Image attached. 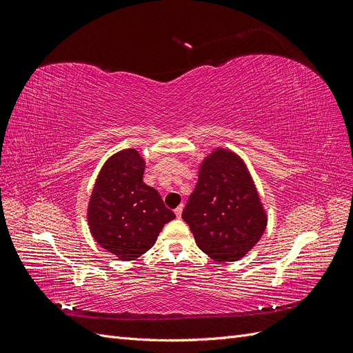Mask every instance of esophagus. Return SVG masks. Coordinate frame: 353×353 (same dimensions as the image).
Wrapping results in <instances>:
<instances>
[{"label": "esophagus", "instance_id": "obj_1", "mask_svg": "<svg viewBox=\"0 0 353 353\" xmlns=\"http://www.w3.org/2000/svg\"><path fill=\"white\" fill-rule=\"evenodd\" d=\"M175 215H176V218H181V215H183V206H178L175 209Z\"/></svg>", "mask_w": 353, "mask_h": 353}]
</instances>
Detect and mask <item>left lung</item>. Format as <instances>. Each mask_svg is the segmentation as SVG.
Wrapping results in <instances>:
<instances>
[{"instance_id": "8db88e82", "label": "left lung", "mask_w": 353, "mask_h": 353, "mask_svg": "<svg viewBox=\"0 0 353 353\" xmlns=\"http://www.w3.org/2000/svg\"><path fill=\"white\" fill-rule=\"evenodd\" d=\"M183 219L209 258L236 262L261 240L268 218L243 160L216 148L203 160Z\"/></svg>"}]
</instances>
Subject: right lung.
Returning <instances> with one entry per match:
<instances>
[{"instance_id": "right-lung-1", "label": "right lung", "mask_w": 353, "mask_h": 353, "mask_svg": "<svg viewBox=\"0 0 353 353\" xmlns=\"http://www.w3.org/2000/svg\"><path fill=\"white\" fill-rule=\"evenodd\" d=\"M145 162L134 148L113 154L95 181L88 205L94 240L122 261L153 248L165 223L175 218L153 187L143 183Z\"/></svg>"}]
</instances>
